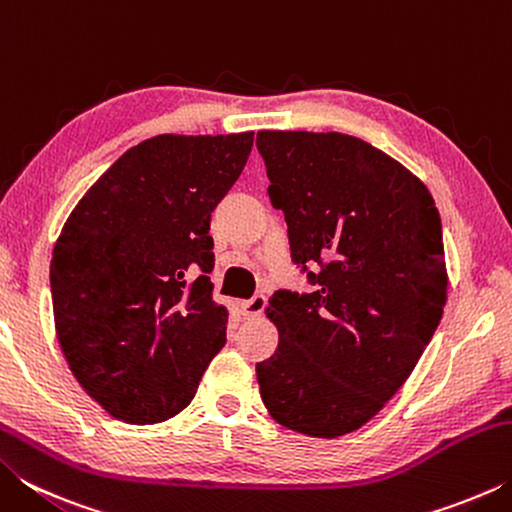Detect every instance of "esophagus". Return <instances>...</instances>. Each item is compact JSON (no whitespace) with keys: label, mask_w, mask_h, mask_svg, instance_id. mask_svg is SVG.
<instances>
[{"label":"esophagus","mask_w":512,"mask_h":512,"mask_svg":"<svg viewBox=\"0 0 512 512\" xmlns=\"http://www.w3.org/2000/svg\"><path fill=\"white\" fill-rule=\"evenodd\" d=\"M266 309V298L264 296H253L241 302V311H244L246 318H255V316H262Z\"/></svg>","instance_id":"34e87169"}]
</instances>
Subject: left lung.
I'll list each match as a JSON object with an SVG mask.
<instances>
[{"label": "left lung", "mask_w": 512, "mask_h": 512, "mask_svg": "<svg viewBox=\"0 0 512 512\" xmlns=\"http://www.w3.org/2000/svg\"><path fill=\"white\" fill-rule=\"evenodd\" d=\"M257 151L314 287L268 300L280 343L257 363L259 393L282 427L345 436L400 391L443 318L440 214L409 169L359 137L259 131Z\"/></svg>", "instance_id": "obj_1"}]
</instances>
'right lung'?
Instances as JSON below:
<instances>
[{
    "instance_id": "obj_1",
    "label": "right lung",
    "mask_w": 512,
    "mask_h": 512,
    "mask_svg": "<svg viewBox=\"0 0 512 512\" xmlns=\"http://www.w3.org/2000/svg\"><path fill=\"white\" fill-rule=\"evenodd\" d=\"M253 135L144 140L63 225L49 273L58 343L83 391L112 418H173L225 345L228 309L212 300L207 277L210 219L244 171Z\"/></svg>"
}]
</instances>
